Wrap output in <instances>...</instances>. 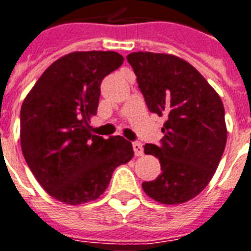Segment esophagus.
I'll return each instance as SVG.
<instances>
[{
	"instance_id": "obj_1",
	"label": "esophagus",
	"mask_w": 251,
	"mask_h": 251,
	"mask_svg": "<svg viewBox=\"0 0 251 251\" xmlns=\"http://www.w3.org/2000/svg\"><path fill=\"white\" fill-rule=\"evenodd\" d=\"M133 152H135V156H143L144 154V150H143V146H141V143L139 141H135L132 144Z\"/></svg>"
}]
</instances>
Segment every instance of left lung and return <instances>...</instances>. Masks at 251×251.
I'll return each mask as SVG.
<instances>
[{
	"mask_svg": "<svg viewBox=\"0 0 251 251\" xmlns=\"http://www.w3.org/2000/svg\"><path fill=\"white\" fill-rule=\"evenodd\" d=\"M148 110L167 122L160 146L146 144L161 175L143 182L160 204H184L206 188L226 146L225 108L214 88L193 66L172 54L139 51L127 56Z\"/></svg>",
	"mask_w": 251,
	"mask_h": 251,
	"instance_id": "obj_1",
	"label": "left lung"
}]
</instances>
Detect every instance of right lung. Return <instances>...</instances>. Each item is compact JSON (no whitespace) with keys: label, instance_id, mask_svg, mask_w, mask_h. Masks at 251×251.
I'll return each instance as SVG.
<instances>
[{"label":"right lung","instance_id":"1","mask_svg":"<svg viewBox=\"0 0 251 251\" xmlns=\"http://www.w3.org/2000/svg\"><path fill=\"white\" fill-rule=\"evenodd\" d=\"M124 58L115 51H74L56 59L21 107V148L49 195L79 205L99 199L115 168L133 157L123 136L92 135L100 83Z\"/></svg>","mask_w":251,"mask_h":251}]
</instances>
